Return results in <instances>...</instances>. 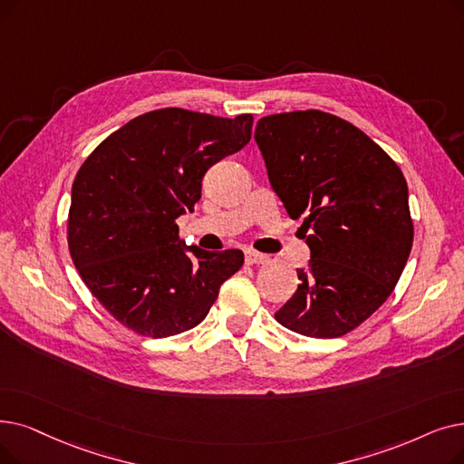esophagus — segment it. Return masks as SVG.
<instances>
[{
	"label": "esophagus",
	"mask_w": 464,
	"mask_h": 464,
	"mask_svg": "<svg viewBox=\"0 0 464 464\" xmlns=\"http://www.w3.org/2000/svg\"><path fill=\"white\" fill-rule=\"evenodd\" d=\"M245 259H246L248 266H259V264H267L269 256L259 254V252H256V250H246V252H245Z\"/></svg>",
	"instance_id": "34e87169"
}]
</instances>
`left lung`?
I'll use <instances>...</instances> for the list:
<instances>
[{
    "instance_id": "left-lung-1",
    "label": "left lung",
    "mask_w": 464,
    "mask_h": 464,
    "mask_svg": "<svg viewBox=\"0 0 464 464\" xmlns=\"http://www.w3.org/2000/svg\"><path fill=\"white\" fill-rule=\"evenodd\" d=\"M254 138L282 205L292 219L304 218L311 248L275 318L307 337L345 335L385 304L406 267V178L370 136L320 110L261 117Z\"/></svg>"
}]
</instances>
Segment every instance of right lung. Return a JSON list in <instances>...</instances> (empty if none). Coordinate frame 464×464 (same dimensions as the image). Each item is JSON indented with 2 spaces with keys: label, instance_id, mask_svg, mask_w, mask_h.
<instances>
[{
  "label": "right lung",
  "instance_id": "right-lung-1",
  "mask_svg": "<svg viewBox=\"0 0 464 464\" xmlns=\"http://www.w3.org/2000/svg\"><path fill=\"white\" fill-rule=\"evenodd\" d=\"M254 117L163 108L111 132L72 186L68 248L91 294L125 328L148 337L205 320L240 250L186 246L176 218L193 212L205 172L252 138Z\"/></svg>",
  "mask_w": 464,
  "mask_h": 464
}]
</instances>
